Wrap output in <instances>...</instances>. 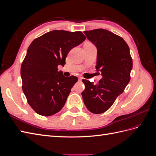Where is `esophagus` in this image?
I'll return each mask as SVG.
<instances>
[{
    "mask_svg": "<svg viewBox=\"0 0 156 156\" xmlns=\"http://www.w3.org/2000/svg\"><path fill=\"white\" fill-rule=\"evenodd\" d=\"M82 79H83L82 77H79V81H81Z\"/></svg>",
    "mask_w": 156,
    "mask_h": 156,
    "instance_id": "esophagus-1",
    "label": "esophagus"
}]
</instances>
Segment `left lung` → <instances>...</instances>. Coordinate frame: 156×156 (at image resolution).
Returning <instances> with one entry per match:
<instances>
[{"label":"left lung","instance_id":"obj_1","mask_svg":"<svg viewBox=\"0 0 156 156\" xmlns=\"http://www.w3.org/2000/svg\"><path fill=\"white\" fill-rule=\"evenodd\" d=\"M84 33L96 47V68L102 78L96 84L83 79L85 89L81 94L88 110L101 114L112 105L129 83L133 61L128 45L120 36L103 29Z\"/></svg>","mask_w":156,"mask_h":156}]
</instances>
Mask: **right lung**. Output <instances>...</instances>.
<instances>
[{"mask_svg":"<svg viewBox=\"0 0 156 156\" xmlns=\"http://www.w3.org/2000/svg\"><path fill=\"white\" fill-rule=\"evenodd\" d=\"M85 39L80 31L54 30L30 44L21 67L22 89L28 103L38 115H53L65 105L78 79L64 77L58 66H64L69 51Z\"/></svg>","mask_w":156,"mask_h":156,"instance_id":"right-lung-1","label":"right lung"}]
</instances>
